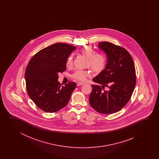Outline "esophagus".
<instances>
[{
    "label": "esophagus",
    "mask_w": 159,
    "mask_h": 159,
    "mask_svg": "<svg viewBox=\"0 0 159 159\" xmlns=\"http://www.w3.org/2000/svg\"><path fill=\"white\" fill-rule=\"evenodd\" d=\"M84 84V82H78L77 83V86H81V85H82V84Z\"/></svg>",
    "instance_id": "obj_1"
}]
</instances>
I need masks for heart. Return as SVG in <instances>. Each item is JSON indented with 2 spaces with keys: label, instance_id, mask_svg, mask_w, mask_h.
<instances>
[{
  "label": "heart",
  "instance_id": "obj_1",
  "mask_svg": "<svg viewBox=\"0 0 159 159\" xmlns=\"http://www.w3.org/2000/svg\"><path fill=\"white\" fill-rule=\"evenodd\" d=\"M80 53L87 57L86 66L90 67L95 73H100L104 69L107 64V58L102 53H95L94 48L91 45H86L80 50ZM66 66L70 67L73 65V57L69 56L66 60ZM91 75V71L88 68L84 70H77L71 75V78L78 81H84Z\"/></svg>",
  "mask_w": 159,
  "mask_h": 159
}]
</instances>
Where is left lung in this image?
I'll list each match as a JSON object with an SVG mask.
<instances>
[{
  "instance_id": "8db88e82",
  "label": "left lung",
  "mask_w": 159,
  "mask_h": 159,
  "mask_svg": "<svg viewBox=\"0 0 159 159\" xmlns=\"http://www.w3.org/2000/svg\"><path fill=\"white\" fill-rule=\"evenodd\" d=\"M98 44L107 54V62L105 69L93 80L102 86L91 84L89 102L97 111L110 114L120 110L131 99L136 82L135 65L124 48L106 41ZM105 87L108 91L105 90Z\"/></svg>"
}]
</instances>
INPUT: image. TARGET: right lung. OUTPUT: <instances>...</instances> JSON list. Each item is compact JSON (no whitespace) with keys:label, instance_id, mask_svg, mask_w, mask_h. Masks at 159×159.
I'll use <instances>...</instances> for the list:
<instances>
[{"label":"right lung","instance_id":"add662e5","mask_svg":"<svg viewBox=\"0 0 159 159\" xmlns=\"http://www.w3.org/2000/svg\"><path fill=\"white\" fill-rule=\"evenodd\" d=\"M75 49L73 45L56 43L41 49L29 61L25 71L28 94L43 111L54 112L68 104L76 84L64 86L58 82V73L66 70V60Z\"/></svg>","mask_w":159,"mask_h":159}]
</instances>
